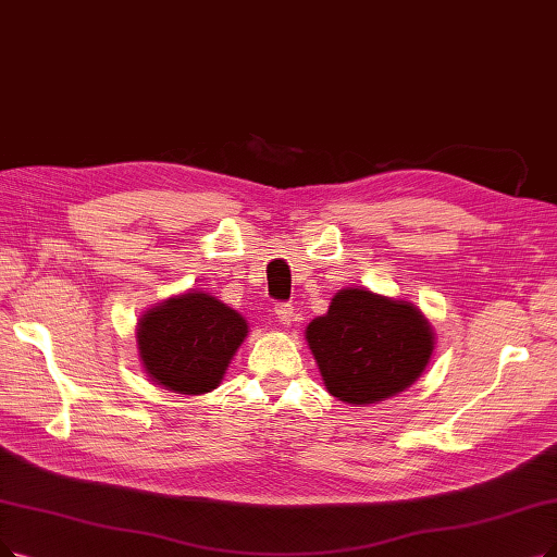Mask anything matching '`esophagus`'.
I'll return each mask as SVG.
<instances>
[{"mask_svg": "<svg viewBox=\"0 0 557 557\" xmlns=\"http://www.w3.org/2000/svg\"><path fill=\"white\" fill-rule=\"evenodd\" d=\"M274 315L278 318L281 324H293V322H295V308H293V304L278 301V304L274 306Z\"/></svg>", "mask_w": 557, "mask_h": 557, "instance_id": "obj_1", "label": "esophagus"}]
</instances>
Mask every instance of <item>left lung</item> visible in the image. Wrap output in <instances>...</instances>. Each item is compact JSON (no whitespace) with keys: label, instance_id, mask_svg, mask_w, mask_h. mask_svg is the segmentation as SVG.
<instances>
[{"label":"left lung","instance_id":"obj_1","mask_svg":"<svg viewBox=\"0 0 557 557\" xmlns=\"http://www.w3.org/2000/svg\"><path fill=\"white\" fill-rule=\"evenodd\" d=\"M326 391L349 405H372L411 386L425 370L434 336L409 301L370 290H341L329 313L308 324Z\"/></svg>","mask_w":557,"mask_h":557}]
</instances>
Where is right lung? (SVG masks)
Here are the masks:
<instances>
[{"label": "right lung", "mask_w": 557, "mask_h": 557, "mask_svg": "<svg viewBox=\"0 0 557 557\" xmlns=\"http://www.w3.org/2000/svg\"><path fill=\"white\" fill-rule=\"evenodd\" d=\"M244 338L247 320L203 293H187L148 310L137 331L152 382L183 395L212 391Z\"/></svg>", "instance_id": "1"}]
</instances>
